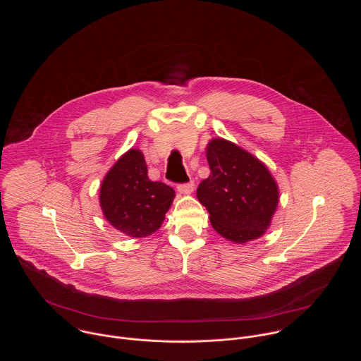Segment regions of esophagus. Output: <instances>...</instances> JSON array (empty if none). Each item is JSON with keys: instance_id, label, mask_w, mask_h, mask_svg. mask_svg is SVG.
Listing matches in <instances>:
<instances>
[{"instance_id": "obj_1", "label": "esophagus", "mask_w": 361, "mask_h": 361, "mask_svg": "<svg viewBox=\"0 0 361 361\" xmlns=\"http://www.w3.org/2000/svg\"><path fill=\"white\" fill-rule=\"evenodd\" d=\"M195 189V183L193 182H188V183H180L178 185V192L182 195H190Z\"/></svg>"}]
</instances>
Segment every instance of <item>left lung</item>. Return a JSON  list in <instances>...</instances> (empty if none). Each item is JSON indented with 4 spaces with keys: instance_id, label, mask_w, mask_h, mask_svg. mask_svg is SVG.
<instances>
[{
    "instance_id": "1",
    "label": "left lung",
    "mask_w": 361,
    "mask_h": 361,
    "mask_svg": "<svg viewBox=\"0 0 361 361\" xmlns=\"http://www.w3.org/2000/svg\"><path fill=\"white\" fill-rule=\"evenodd\" d=\"M209 176L197 188L212 228L225 239L247 243L264 235L279 203L268 168L232 142L212 139L206 149Z\"/></svg>"
}]
</instances>
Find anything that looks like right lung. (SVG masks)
I'll list each match as a JSON object with an SVG mask.
<instances>
[{
	"label": "right lung",
	"instance_id": "1",
	"mask_svg": "<svg viewBox=\"0 0 361 361\" xmlns=\"http://www.w3.org/2000/svg\"><path fill=\"white\" fill-rule=\"evenodd\" d=\"M175 190L147 176L140 150L130 149L106 172L100 188V206L106 221L132 238H146L159 229Z\"/></svg>",
	"mask_w": 361,
	"mask_h": 361
}]
</instances>
